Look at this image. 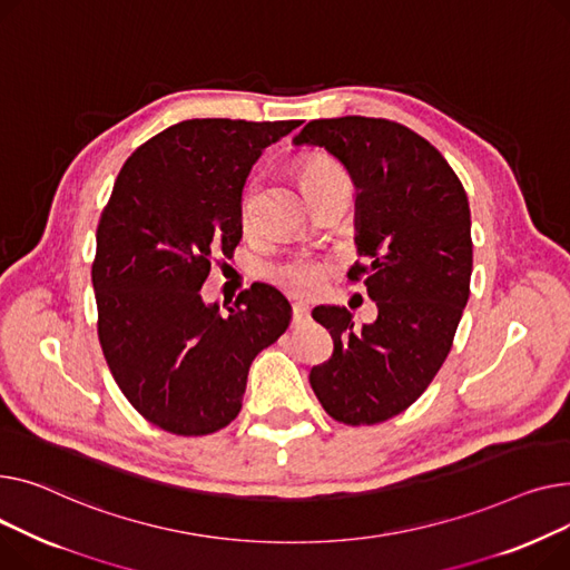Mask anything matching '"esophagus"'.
I'll return each mask as SVG.
<instances>
[{"instance_id": "34e87169", "label": "esophagus", "mask_w": 570, "mask_h": 570, "mask_svg": "<svg viewBox=\"0 0 570 570\" xmlns=\"http://www.w3.org/2000/svg\"><path fill=\"white\" fill-rule=\"evenodd\" d=\"M311 320V308L306 304H294L292 306V324L301 326Z\"/></svg>"}]
</instances>
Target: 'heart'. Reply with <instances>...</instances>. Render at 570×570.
I'll return each instance as SVG.
<instances>
[{
    "mask_svg": "<svg viewBox=\"0 0 570 570\" xmlns=\"http://www.w3.org/2000/svg\"><path fill=\"white\" fill-rule=\"evenodd\" d=\"M343 170L341 167L333 163L328 156H311L306 158V163L301 165V184H304V190L308 193L311 188L328 181V179H336L341 177ZM255 184H250L244 193L242 199V223L244 227H253L255 225ZM324 278V269L315 262H292L285 264L283 269H278V281L292 289V292H313Z\"/></svg>",
    "mask_w": 570,
    "mask_h": 570,
    "instance_id": "1",
    "label": "heart"
}]
</instances>
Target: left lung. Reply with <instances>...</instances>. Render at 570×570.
<instances>
[{
  "label": "left lung",
  "instance_id": "left-lung-1",
  "mask_svg": "<svg viewBox=\"0 0 570 570\" xmlns=\"http://www.w3.org/2000/svg\"><path fill=\"white\" fill-rule=\"evenodd\" d=\"M294 147L336 158L356 188L354 244L377 304L373 324L354 326L343 306H317L333 354L311 371L326 410L347 425H373L405 412L449 356L470 298L472 218L446 158L414 130L386 119H315Z\"/></svg>",
  "mask_w": 570,
  "mask_h": 570
}]
</instances>
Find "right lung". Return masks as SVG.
<instances>
[{
    "mask_svg": "<svg viewBox=\"0 0 570 570\" xmlns=\"http://www.w3.org/2000/svg\"><path fill=\"white\" fill-rule=\"evenodd\" d=\"M298 121L188 119L124 163L96 229L98 341L128 403L154 425L197 438L237 419L253 358L292 320L255 283L237 304L199 294L216 253L242 242V193L262 151Z\"/></svg>",
    "mask_w": 570,
    "mask_h": 570,
    "instance_id": "right-lung-1",
    "label": "right lung"
}]
</instances>
